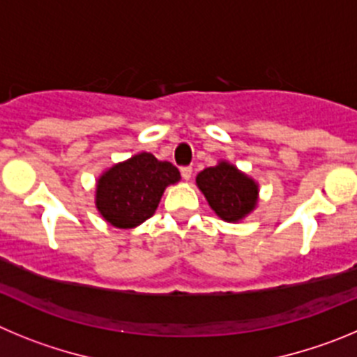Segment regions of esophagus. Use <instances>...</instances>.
<instances>
[{
    "mask_svg": "<svg viewBox=\"0 0 357 357\" xmlns=\"http://www.w3.org/2000/svg\"><path fill=\"white\" fill-rule=\"evenodd\" d=\"M192 172H194V169H192L190 165L181 167V176H183V179H186V181L192 178Z\"/></svg>",
    "mask_w": 357,
    "mask_h": 357,
    "instance_id": "obj_1",
    "label": "esophagus"
}]
</instances>
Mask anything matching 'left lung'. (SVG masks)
Returning <instances> with one entry per match:
<instances>
[{"instance_id":"obj_1","label":"left lung","mask_w":357,"mask_h":357,"mask_svg":"<svg viewBox=\"0 0 357 357\" xmlns=\"http://www.w3.org/2000/svg\"><path fill=\"white\" fill-rule=\"evenodd\" d=\"M195 181L215 213L227 222L240 220L256 206L258 185L229 163L208 167Z\"/></svg>"}]
</instances>
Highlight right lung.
Returning a JSON list of instances; mask_svg holds the SVG:
<instances>
[{
	"instance_id": "1",
	"label": "right lung",
	"mask_w": 357,
	"mask_h": 357,
	"mask_svg": "<svg viewBox=\"0 0 357 357\" xmlns=\"http://www.w3.org/2000/svg\"><path fill=\"white\" fill-rule=\"evenodd\" d=\"M176 181L179 171L171 162L140 153L99 178L96 204L112 226L128 229L153 217L165 186Z\"/></svg>"
}]
</instances>
